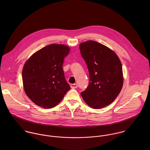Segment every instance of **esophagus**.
<instances>
[{"label":"esophagus","mask_w":150,"mask_h":150,"mask_svg":"<svg viewBox=\"0 0 150 150\" xmlns=\"http://www.w3.org/2000/svg\"><path fill=\"white\" fill-rule=\"evenodd\" d=\"M70 87L72 88V89H75V88H77V85L76 84H71L70 85Z\"/></svg>","instance_id":"34e87169"}]
</instances>
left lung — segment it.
I'll list each match as a JSON object with an SVG mask.
<instances>
[{
	"label": "left lung",
	"mask_w": 150,
	"mask_h": 150,
	"mask_svg": "<svg viewBox=\"0 0 150 150\" xmlns=\"http://www.w3.org/2000/svg\"><path fill=\"white\" fill-rule=\"evenodd\" d=\"M81 55L89 71V83L81 95L95 109L110 105L123 86L121 62L117 54L100 43L89 40L79 45Z\"/></svg>",
	"instance_id": "left-lung-1"
}]
</instances>
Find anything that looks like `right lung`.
<instances>
[{"label": "right lung", "instance_id": "obj_1", "mask_svg": "<svg viewBox=\"0 0 150 150\" xmlns=\"http://www.w3.org/2000/svg\"><path fill=\"white\" fill-rule=\"evenodd\" d=\"M70 48L52 44L34 53L22 70L25 92L36 105L45 108L57 106L70 89L62 65Z\"/></svg>", "mask_w": 150, "mask_h": 150}]
</instances>
